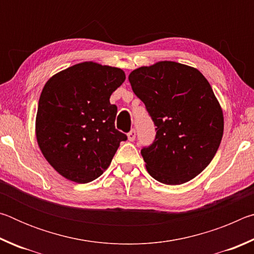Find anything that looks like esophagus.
<instances>
[{"mask_svg":"<svg viewBox=\"0 0 254 254\" xmlns=\"http://www.w3.org/2000/svg\"><path fill=\"white\" fill-rule=\"evenodd\" d=\"M127 139L128 141H134L135 140V130L134 128H132V130L127 133Z\"/></svg>","mask_w":254,"mask_h":254,"instance_id":"34e87169","label":"esophagus"}]
</instances>
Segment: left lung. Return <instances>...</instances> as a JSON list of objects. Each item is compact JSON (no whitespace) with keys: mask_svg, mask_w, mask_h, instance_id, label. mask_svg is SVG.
<instances>
[{"mask_svg":"<svg viewBox=\"0 0 254 254\" xmlns=\"http://www.w3.org/2000/svg\"><path fill=\"white\" fill-rule=\"evenodd\" d=\"M128 81L156 126V139L141 150L151 177L166 185L195 178L220 147L224 117L208 80L197 68L158 62L131 71Z\"/></svg>","mask_w":254,"mask_h":254,"instance_id":"obj_1","label":"left lung"}]
</instances>
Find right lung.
I'll return each instance as SVG.
<instances>
[{"instance_id":"obj_1","label":"right lung","mask_w":254,"mask_h":254,"mask_svg":"<svg viewBox=\"0 0 254 254\" xmlns=\"http://www.w3.org/2000/svg\"><path fill=\"white\" fill-rule=\"evenodd\" d=\"M126 80L121 68L94 62L68 67L42 88L36 117L41 153L59 175L77 184L100 177L127 135L115 128L110 97Z\"/></svg>"}]
</instances>
